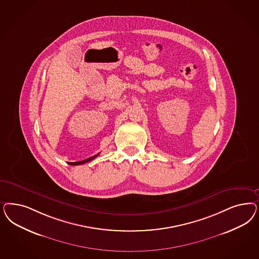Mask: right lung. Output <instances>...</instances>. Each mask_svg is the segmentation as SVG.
Masks as SVG:
<instances>
[{
    "instance_id": "obj_1",
    "label": "right lung",
    "mask_w": 259,
    "mask_h": 259,
    "mask_svg": "<svg viewBox=\"0 0 259 259\" xmlns=\"http://www.w3.org/2000/svg\"><path fill=\"white\" fill-rule=\"evenodd\" d=\"M98 155H99V153H98L97 155H94V156L90 157V158L85 159V160H83V161H79V162H71V163H69V165H72V166H76V165H82V164H84V163H87V162H90L91 160L95 158V157H97Z\"/></svg>"
}]
</instances>
